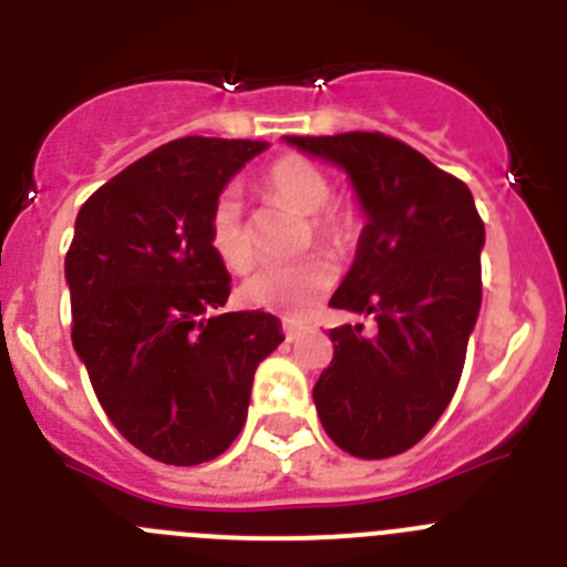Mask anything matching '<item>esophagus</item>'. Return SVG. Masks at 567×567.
Returning a JSON list of instances; mask_svg holds the SVG:
<instances>
[{"instance_id":"obj_1","label":"esophagus","mask_w":567,"mask_h":567,"mask_svg":"<svg viewBox=\"0 0 567 567\" xmlns=\"http://www.w3.org/2000/svg\"><path fill=\"white\" fill-rule=\"evenodd\" d=\"M284 334H287V340H298L303 334V327L295 320H284Z\"/></svg>"}]
</instances>
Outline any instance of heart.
<instances>
[{
  "mask_svg": "<svg viewBox=\"0 0 567 567\" xmlns=\"http://www.w3.org/2000/svg\"><path fill=\"white\" fill-rule=\"evenodd\" d=\"M264 187L275 202L307 215L303 247H323L332 255H346L360 238V218L349 204L332 202L334 184L323 169L303 155H284L264 173ZM207 240L215 258L229 272L252 267L255 244L244 218V198L235 187L215 195L207 218ZM334 284V267L323 255H312L287 267H264L240 284V300L247 307L278 315H303L320 295Z\"/></svg>",
  "mask_w": 567,
  "mask_h": 567,
  "instance_id": "1",
  "label": "heart"
}]
</instances>
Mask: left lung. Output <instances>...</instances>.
<instances>
[{
	"label": "left lung",
	"mask_w": 567,
	"mask_h": 567,
	"mask_svg": "<svg viewBox=\"0 0 567 567\" xmlns=\"http://www.w3.org/2000/svg\"><path fill=\"white\" fill-rule=\"evenodd\" d=\"M287 142L340 164L369 215L329 307L374 315L378 332L329 329L334 354L312 389L315 409L352 457H394L432 432L457 392L483 300V218L460 178L392 135Z\"/></svg>",
	"instance_id": "1"
}]
</instances>
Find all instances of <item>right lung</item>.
Wrapping results in <instances>:
<instances>
[{
	"label": "right lung",
	"instance_id": "obj_1",
	"mask_svg": "<svg viewBox=\"0 0 567 567\" xmlns=\"http://www.w3.org/2000/svg\"><path fill=\"white\" fill-rule=\"evenodd\" d=\"M267 147L187 135L90 195L64 275L73 346L124 440L167 465L215 460L244 429L258 363L284 340L269 312H224L207 240L215 195Z\"/></svg>",
	"mask_w": 567,
	"mask_h": 567
}]
</instances>
